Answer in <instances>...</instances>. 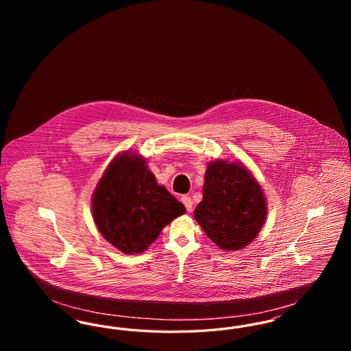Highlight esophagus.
<instances>
[{
    "instance_id": "34e87169",
    "label": "esophagus",
    "mask_w": 351,
    "mask_h": 351,
    "mask_svg": "<svg viewBox=\"0 0 351 351\" xmlns=\"http://www.w3.org/2000/svg\"><path fill=\"white\" fill-rule=\"evenodd\" d=\"M185 208H186V212H192L193 210V201L189 197V196H183L182 197Z\"/></svg>"
}]
</instances>
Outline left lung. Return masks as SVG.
I'll return each instance as SVG.
<instances>
[{
	"instance_id": "1",
	"label": "left lung",
	"mask_w": 351,
	"mask_h": 351,
	"mask_svg": "<svg viewBox=\"0 0 351 351\" xmlns=\"http://www.w3.org/2000/svg\"><path fill=\"white\" fill-rule=\"evenodd\" d=\"M202 191L193 216L205 234L225 251L250 245L267 216L263 189L250 171L235 162H209Z\"/></svg>"
}]
</instances>
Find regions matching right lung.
Wrapping results in <instances>:
<instances>
[{
  "label": "right lung",
  "instance_id": "right-lung-1",
  "mask_svg": "<svg viewBox=\"0 0 351 351\" xmlns=\"http://www.w3.org/2000/svg\"><path fill=\"white\" fill-rule=\"evenodd\" d=\"M184 213L185 206L156 183L145 159L129 151L110 162L92 197L99 232L125 254L143 252Z\"/></svg>",
  "mask_w": 351,
  "mask_h": 351
}]
</instances>
